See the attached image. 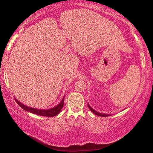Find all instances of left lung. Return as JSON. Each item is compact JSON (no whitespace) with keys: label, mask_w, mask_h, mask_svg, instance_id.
<instances>
[{"label":"left lung","mask_w":153,"mask_h":153,"mask_svg":"<svg viewBox=\"0 0 153 153\" xmlns=\"http://www.w3.org/2000/svg\"><path fill=\"white\" fill-rule=\"evenodd\" d=\"M88 107H89L90 110L93 113H94L95 115H97L100 116V117H108V116H110V115H111V114L109 115V114H105V113H99V112H98V111H95L94 109H93V108H92L91 107H90V106L89 105V104H88Z\"/></svg>","instance_id":"1"}]
</instances>
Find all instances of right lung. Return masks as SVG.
I'll list each match as a JSON object with an SVG mask.
<instances>
[{"mask_svg": "<svg viewBox=\"0 0 153 153\" xmlns=\"http://www.w3.org/2000/svg\"><path fill=\"white\" fill-rule=\"evenodd\" d=\"M64 97L63 98V99L61 100V101L59 102V104H58L57 105L53 108H48V109H39V108L30 107H27L26 105H24V104H22V103L20 102L19 100H17L16 98H15V100H16L17 104L19 105L20 107L23 108V109L26 111H28V112L36 114V115L45 116V117H55V116L58 115V114L61 112L62 108L63 107Z\"/></svg>", "mask_w": 153, "mask_h": 153, "instance_id": "right-lung-1", "label": "right lung"}]
</instances>
